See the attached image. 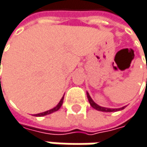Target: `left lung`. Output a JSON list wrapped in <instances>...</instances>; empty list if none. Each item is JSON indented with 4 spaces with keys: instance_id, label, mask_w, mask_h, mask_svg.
<instances>
[{
    "instance_id": "obj_1",
    "label": "left lung",
    "mask_w": 147,
    "mask_h": 147,
    "mask_svg": "<svg viewBox=\"0 0 147 147\" xmlns=\"http://www.w3.org/2000/svg\"><path fill=\"white\" fill-rule=\"evenodd\" d=\"M87 97H88V100H89V104H90V105H91L94 109L99 110V111H102V112H115V111H119V110H124V109L125 108V106H123V107L119 108V109H111V108L102 107V106H100L99 105H97L94 100H92V98L90 97V95H89L88 92H87Z\"/></svg>"
}]
</instances>
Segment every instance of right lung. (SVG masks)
I'll use <instances>...</instances> for the list:
<instances>
[{
	"mask_svg": "<svg viewBox=\"0 0 147 147\" xmlns=\"http://www.w3.org/2000/svg\"><path fill=\"white\" fill-rule=\"evenodd\" d=\"M63 96H64V95H63ZM63 98L61 99V100L59 101V103L57 105V106H55L54 108H53V109H51V110H47V111H45V112L39 113V114H36V115H34V116H44V115H49V114H52V113H53V112H55V111H58V110L61 108L62 105H63Z\"/></svg>",
	"mask_w": 147,
	"mask_h": 147,
	"instance_id": "add662e5",
	"label": "right lung"
}]
</instances>
